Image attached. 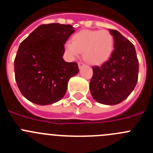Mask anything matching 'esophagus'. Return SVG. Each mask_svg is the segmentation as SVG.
<instances>
[{
  "label": "esophagus",
  "mask_w": 153,
  "mask_h": 153,
  "mask_svg": "<svg viewBox=\"0 0 153 153\" xmlns=\"http://www.w3.org/2000/svg\"><path fill=\"white\" fill-rule=\"evenodd\" d=\"M84 66V64L82 62H79L78 63V67H79V69H81L82 68V67H83Z\"/></svg>",
  "instance_id": "esophagus-1"
}]
</instances>
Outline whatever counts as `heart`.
<instances>
[{
	"mask_svg": "<svg viewBox=\"0 0 153 153\" xmlns=\"http://www.w3.org/2000/svg\"><path fill=\"white\" fill-rule=\"evenodd\" d=\"M114 37L108 30H82L64 45L67 55L74 59L83 53V58L92 64H100L109 58L114 49Z\"/></svg>",
	"mask_w": 153,
	"mask_h": 153,
	"instance_id": "b5f03b06",
	"label": "heart"
}]
</instances>
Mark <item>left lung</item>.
Instances as JSON below:
<instances>
[{
  "instance_id": "1",
  "label": "left lung",
  "mask_w": 153,
  "mask_h": 153,
  "mask_svg": "<svg viewBox=\"0 0 153 153\" xmlns=\"http://www.w3.org/2000/svg\"><path fill=\"white\" fill-rule=\"evenodd\" d=\"M108 30L114 37V49L106 62L92 67L89 89L96 102L114 105L127 99L135 88L139 62L134 45L117 30Z\"/></svg>"
}]
</instances>
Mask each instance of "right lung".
Listing matches in <instances>:
<instances>
[{
  "label": "right lung",
  "mask_w": 153,
  "mask_h": 153,
  "mask_svg": "<svg viewBox=\"0 0 153 153\" xmlns=\"http://www.w3.org/2000/svg\"><path fill=\"white\" fill-rule=\"evenodd\" d=\"M74 32L71 25L43 24L20 43L14 60L15 79L31 102L47 105L60 101L69 79L79 73L76 63L63 58L64 44Z\"/></svg>",
  "instance_id": "1"
}]
</instances>
